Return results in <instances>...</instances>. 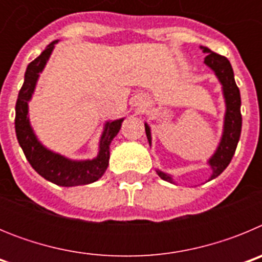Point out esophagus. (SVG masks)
<instances>
[{
	"label": "esophagus",
	"instance_id": "1",
	"mask_svg": "<svg viewBox=\"0 0 262 262\" xmlns=\"http://www.w3.org/2000/svg\"><path fill=\"white\" fill-rule=\"evenodd\" d=\"M135 106L138 110H142V108H144V106H145L144 98H142V97H138V98L135 99Z\"/></svg>",
	"mask_w": 262,
	"mask_h": 262
}]
</instances>
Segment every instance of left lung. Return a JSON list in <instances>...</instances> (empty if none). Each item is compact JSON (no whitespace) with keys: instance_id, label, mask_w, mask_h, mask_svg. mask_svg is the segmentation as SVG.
I'll list each match as a JSON object with an SVG mask.
<instances>
[{"instance_id":"1","label":"left lung","mask_w":262,"mask_h":262,"mask_svg":"<svg viewBox=\"0 0 262 262\" xmlns=\"http://www.w3.org/2000/svg\"><path fill=\"white\" fill-rule=\"evenodd\" d=\"M201 48L207 55L205 57V64L209 66L214 71L215 76H216L219 82L222 84L224 101H226V114H224L222 139L215 154L207 161L212 169V174L210 180H214L231 163L233 154L236 151V147H237V143H239L240 134H242V113H240L242 99H240V90L237 85H236L235 77H233L232 67H231L228 59L212 52L207 47L201 46ZM144 126L148 142H149V145H151V128H149L147 123H144ZM157 174L163 180H165V181L172 182V184L174 182L172 176L166 174V173L161 172V170H157Z\"/></svg>"}]
</instances>
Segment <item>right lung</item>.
I'll return each instance as SVG.
<instances>
[{
  "label": "right lung",
  "instance_id": "1",
  "mask_svg": "<svg viewBox=\"0 0 262 262\" xmlns=\"http://www.w3.org/2000/svg\"><path fill=\"white\" fill-rule=\"evenodd\" d=\"M56 43L57 40L50 43L47 48L27 66L25 82L20 88L17 105H15V134L30 165L47 181L67 187L88 185L99 180L106 172L110 159L111 140L119 133L123 118L106 122L102 136L99 140L98 155L92 160L76 161V160L67 159L61 155L47 149L39 142L30 124L29 102L35 90L39 73L45 69Z\"/></svg>",
  "mask_w": 262,
  "mask_h": 262
}]
</instances>
